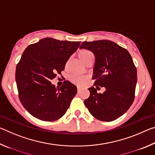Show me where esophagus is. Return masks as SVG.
<instances>
[{
	"label": "esophagus",
	"mask_w": 155,
	"mask_h": 155,
	"mask_svg": "<svg viewBox=\"0 0 155 155\" xmlns=\"http://www.w3.org/2000/svg\"><path fill=\"white\" fill-rule=\"evenodd\" d=\"M81 86H77V91H78V93L79 92V91H81Z\"/></svg>",
	"instance_id": "34e87169"
}]
</instances>
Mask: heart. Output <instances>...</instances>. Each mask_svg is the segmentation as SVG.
<instances>
[{
  "label": "heart",
  "mask_w": 155,
  "mask_h": 155,
  "mask_svg": "<svg viewBox=\"0 0 155 155\" xmlns=\"http://www.w3.org/2000/svg\"><path fill=\"white\" fill-rule=\"evenodd\" d=\"M78 56L80 59L82 61L84 64L88 61L91 58H94V54L90 51L87 49H83L78 52ZM85 77H82L81 75L78 74H72L70 77V80L72 83L78 84V85H83L86 81Z\"/></svg>",
  "instance_id": "1"
}]
</instances>
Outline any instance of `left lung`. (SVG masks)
<instances>
[{
  "label": "left lung",
  "mask_w": 155,
  "mask_h": 155,
  "mask_svg": "<svg viewBox=\"0 0 155 155\" xmlns=\"http://www.w3.org/2000/svg\"><path fill=\"white\" fill-rule=\"evenodd\" d=\"M80 48L90 50L95 56L93 80L96 89L89 88L90 97L84 103L97 120L111 122L127 112L135 99L137 68L127 49L109 40L83 41Z\"/></svg>",
  "instance_id": "8db88e82"
}]
</instances>
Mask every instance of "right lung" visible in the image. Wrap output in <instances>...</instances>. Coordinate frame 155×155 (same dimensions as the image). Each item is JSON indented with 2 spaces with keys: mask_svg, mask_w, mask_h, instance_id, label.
<instances>
[{
  "mask_svg": "<svg viewBox=\"0 0 155 155\" xmlns=\"http://www.w3.org/2000/svg\"><path fill=\"white\" fill-rule=\"evenodd\" d=\"M81 41L41 39L28 46L15 69L21 103L36 118L52 122L64 115L77 93V87L65 81L60 88L51 81L61 74L65 64Z\"/></svg>",
  "mask_w": 155,
  "mask_h": 155,
  "instance_id": "obj_1",
  "label": "right lung"
}]
</instances>
